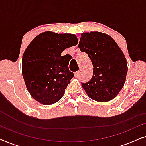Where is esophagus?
<instances>
[{
  "instance_id": "obj_1",
  "label": "esophagus",
  "mask_w": 146,
  "mask_h": 146,
  "mask_svg": "<svg viewBox=\"0 0 146 146\" xmlns=\"http://www.w3.org/2000/svg\"><path fill=\"white\" fill-rule=\"evenodd\" d=\"M79 74H80V71H77L76 72L74 73V75H75V77H78L79 76Z\"/></svg>"
}]
</instances>
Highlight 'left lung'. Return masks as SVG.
Segmentation results:
<instances>
[{
  "mask_svg": "<svg viewBox=\"0 0 146 146\" xmlns=\"http://www.w3.org/2000/svg\"><path fill=\"white\" fill-rule=\"evenodd\" d=\"M78 48L88 55L93 65V76L82 84L94 100L104 102L118 94L125 82L127 62L112 38L100 32L81 34Z\"/></svg>",
  "mask_w": 146,
  "mask_h": 146,
  "instance_id": "obj_1",
  "label": "left lung"
}]
</instances>
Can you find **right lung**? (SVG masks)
Instances as JSON below:
<instances>
[{
  "label": "right lung",
  "mask_w": 146,
  "mask_h": 146,
  "mask_svg": "<svg viewBox=\"0 0 146 146\" xmlns=\"http://www.w3.org/2000/svg\"><path fill=\"white\" fill-rule=\"evenodd\" d=\"M78 44L73 34L47 31L35 37L23 56L22 73L32 97L44 105L61 99L74 76L68 69L69 62L62 56L66 48Z\"/></svg>",
  "instance_id": "1"
}]
</instances>
